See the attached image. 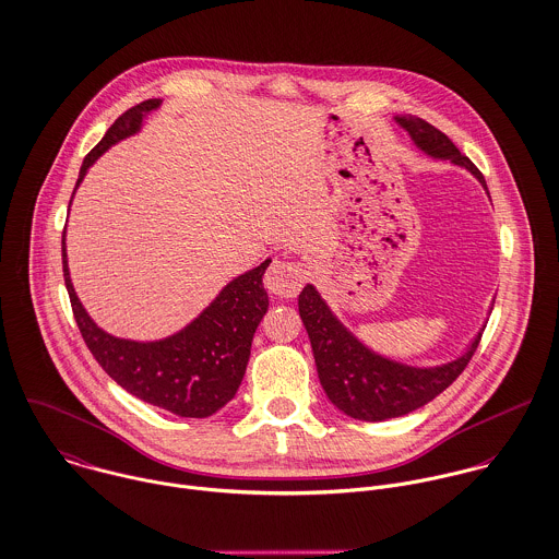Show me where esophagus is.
Returning <instances> with one entry per match:
<instances>
[{"label": "esophagus", "mask_w": 559, "mask_h": 559, "mask_svg": "<svg viewBox=\"0 0 559 559\" xmlns=\"http://www.w3.org/2000/svg\"><path fill=\"white\" fill-rule=\"evenodd\" d=\"M301 269L295 262L288 260H273V264L269 266L266 275H264V286L271 295L282 297V299H290L301 290Z\"/></svg>", "instance_id": "34e87169"}]
</instances>
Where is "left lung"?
I'll return each instance as SVG.
<instances>
[{"instance_id": "1", "label": "left lung", "mask_w": 559, "mask_h": 559, "mask_svg": "<svg viewBox=\"0 0 559 559\" xmlns=\"http://www.w3.org/2000/svg\"><path fill=\"white\" fill-rule=\"evenodd\" d=\"M394 121L409 134L423 154L433 160H449L451 165L464 167L488 190L479 169L460 154L447 134L420 117L399 115ZM299 314L310 336L317 371L328 399L343 414L371 423L409 414L447 390L471 362L486 328L484 325L477 332L460 358L440 367L423 369L383 358L360 343L338 321L312 284H308L299 295Z\"/></svg>"}]
</instances>
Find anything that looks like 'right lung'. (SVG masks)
Listing matches in <instances>:
<instances>
[{"label":"right lung","instance_id":"right-lung-1","mask_svg":"<svg viewBox=\"0 0 559 559\" xmlns=\"http://www.w3.org/2000/svg\"><path fill=\"white\" fill-rule=\"evenodd\" d=\"M163 99L126 110L84 158L75 190L95 160L119 141L134 136ZM73 190V194H75ZM73 199V197H71ZM71 205V201H69ZM271 260L234 277L185 330L163 341L139 343L104 332L84 310L69 275L62 238V273L80 334L99 367L136 399L176 416L205 418L234 399L251 356V341L269 310L262 275Z\"/></svg>","mask_w":559,"mask_h":559}]
</instances>
